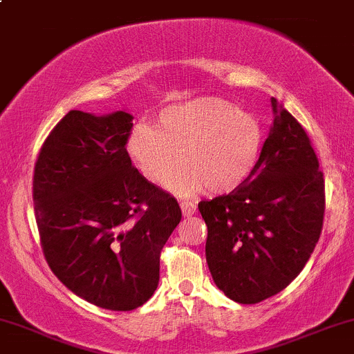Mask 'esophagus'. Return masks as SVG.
Masks as SVG:
<instances>
[{"label":"esophagus","mask_w":354,"mask_h":354,"mask_svg":"<svg viewBox=\"0 0 354 354\" xmlns=\"http://www.w3.org/2000/svg\"><path fill=\"white\" fill-rule=\"evenodd\" d=\"M180 206H181V211H183V214H185V216L194 214L196 207H198V206H196V203L189 201V199H181Z\"/></svg>","instance_id":"esophagus-1"}]
</instances>
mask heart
Instances as JSON below:
<instances>
[{
  "mask_svg": "<svg viewBox=\"0 0 354 354\" xmlns=\"http://www.w3.org/2000/svg\"><path fill=\"white\" fill-rule=\"evenodd\" d=\"M263 131L257 117L219 99H193L160 113L155 129L138 125L129 138V155L148 181H173L178 193L204 188L224 194L254 173Z\"/></svg>",
  "mask_w": 354,
  "mask_h": 354,
  "instance_id": "obj_1",
  "label": "heart"
}]
</instances>
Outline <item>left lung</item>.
<instances>
[{
  "label": "left lung",
  "mask_w": 354,
  "mask_h": 354,
  "mask_svg": "<svg viewBox=\"0 0 354 354\" xmlns=\"http://www.w3.org/2000/svg\"><path fill=\"white\" fill-rule=\"evenodd\" d=\"M269 136L254 173L231 193L198 204L206 261L229 299L259 304L300 274L320 239L325 180L304 127L274 97Z\"/></svg>",
  "instance_id": "1"
}]
</instances>
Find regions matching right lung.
Listing matches in <instances>:
<instances>
[{
    "label": "right lung",
    "instance_id": "1",
    "mask_svg": "<svg viewBox=\"0 0 354 354\" xmlns=\"http://www.w3.org/2000/svg\"><path fill=\"white\" fill-rule=\"evenodd\" d=\"M133 117L71 110L42 143L32 201L46 262L100 308L130 312L150 300L161 249L181 221L171 194L131 165Z\"/></svg>",
    "mask_w": 354,
    "mask_h": 354
}]
</instances>
